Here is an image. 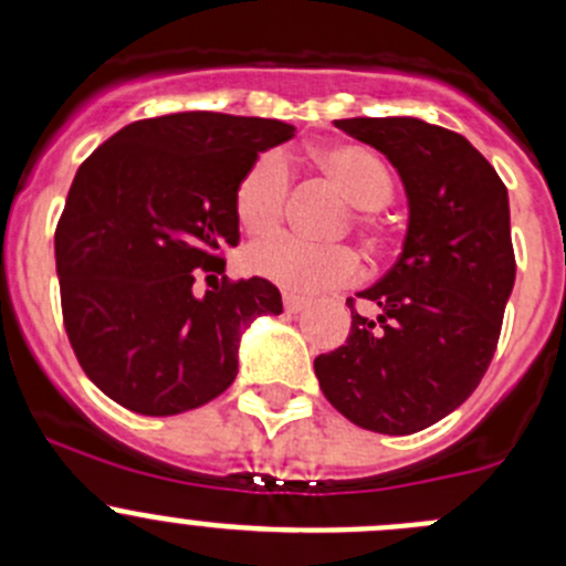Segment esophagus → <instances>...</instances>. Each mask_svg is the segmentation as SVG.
I'll return each instance as SVG.
<instances>
[{"label":"esophagus","mask_w":566,"mask_h":566,"mask_svg":"<svg viewBox=\"0 0 566 566\" xmlns=\"http://www.w3.org/2000/svg\"><path fill=\"white\" fill-rule=\"evenodd\" d=\"M306 304H310V301H306V298H301V295L284 293V312H287V315H298V312L304 310Z\"/></svg>","instance_id":"obj_1"}]
</instances>
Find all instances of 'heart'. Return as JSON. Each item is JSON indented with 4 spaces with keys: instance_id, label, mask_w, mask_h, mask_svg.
Returning <instances> with one entry per match:
<instances>
[{
    "instance_id": "b5f03b06",
    "label": "heart",
    "mask_w": 566,
    "mask_h": 566,
    "mask_svg": "<svg viewBox=\"0 0 566 566\" xmlns=\"http://www.w3.org/2000/svg\"><path fill=\"white\" fill-rule=\"evenodd\" d=\"M315 164L350 199L353 224L364 232L378 230V210L394 199V175L384 158L361 145H331L315 150ZM290 188L293 175L282 153L268 150L256 156L232 197L238 224L254 238L273 235L287 213ZM247 265L256 276L298 295L342 287L358 276V256L345 243L319 247L290 235L251 247Z\"/></svg>"
}]
</instances>
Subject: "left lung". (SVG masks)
<instances>
[{
	"instance_id": "1",
	"label": "left lung",
	"mask_w": 566,
	"mask_h": 566,
	"mask_svg": "<svg viewBox=\"0 0 566 566\" xmlns=\"http://www.w3.org/2000/svg\"><path fill=\"white\" fill-rule=\"evenodd\" d=\"M397 167L410 205L402 254L350 306L345 345L315 358L325 399L384 436H410L460 408L488 373L515 284L510 197L488 158L416 117L336 119Z\"/></svg>"
}]
</instances>
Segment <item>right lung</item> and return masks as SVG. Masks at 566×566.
I'll list each match as a JSON object with an SVG mask.
<instances>
[{"label":"right lung","instance_id":"add662e5","mask_svg":"<svg viewBox=\"0 0 566 566\" xmlns=\"http://www.w3.org/2000/svg\"><path fill=\"white\" fill-rule=\"evenodd\" d=\"M279 119L180 112L136 119L78 167L56 221L62 323L84 375L142 416L210 402L238 375L254 317L279 315L268 279L221 276L238 247L235 186L268 147L293 139Z\"/></svg>","mask_w":566,"mask_h":566}]
</instances>
